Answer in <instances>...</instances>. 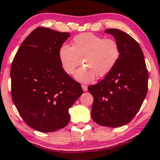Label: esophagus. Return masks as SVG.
<instances>
[{"label":"esophagus","mask_w":160,"mask_h":160,"mask_svg":"<svg viewBox=\"0 0 160 160\" xmlns=\"http://www.w3.org/2000/svg\"><path fill=\"white\" fill-rule=\"evenodd\" d=\"M82 88L84 91H87L88 90V86L85 85V84H82Z\"/></svg>","instance_id":"1"}]
</instances>
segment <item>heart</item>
I'll list each match as a JSON object with an SVG mask.
<instances>
[{"label": "heart", "instance_id": "obj_1", "mask_svg": "<svg viewBox=\"0 0 160 160\" xmlns=\"http://www.w3.org/2000/svg\"><path fill=\"white\" fill-rule=\"evenodd\" d=\"M62 68L67 73H74L82 62L84 66L76 71L75 77L82 82H90L96 76L103 77L113 70L120 57V48L113 38L92 33H83L75 36L71 47L62 44L58 50Z\"/></svg>", "mask_w": 160, "mask_h": 160}]
</instances>
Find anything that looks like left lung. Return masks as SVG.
I'll use <instances>...</instances> for the list:
<instances>
[{
	"mask_svg": "<svg viewBox=\"0 0 160 160\" xmlns=\"http://www.w3.org/2000/svg\"><path fill=\"white\" fill-rule=\"evenodd\" d=\"M120 48L115 67L96 84L88 87L93 96L91 117L98 125L121 127L130 122L147 95L148 72L140 46L130 35L117 29H105Z\"/></svg>",
	"mask_w": 160,
	"mask_h": 160,
	"instance_id": "obj_1",
	"label": "left lung"
}]
</instances>
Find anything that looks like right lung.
<instances>
[{"mask_svg":"<svg viewBox=\"0 0 160 160\" xmlns=\"http://www.w3.org/2000/svg\"><path fill=\"white\" fill-rule=\"evenodd\" d=\"M70 36L38 27L23 41L12 64L11 95L21 118L40 132H52L70 122L69 108L83 93L81 84L62 68L58 50Z\"/></svg>","mask_w":160,"mask_h":160,"instance_id":"right-lung-1","label":"right lung"}]
</instances>
